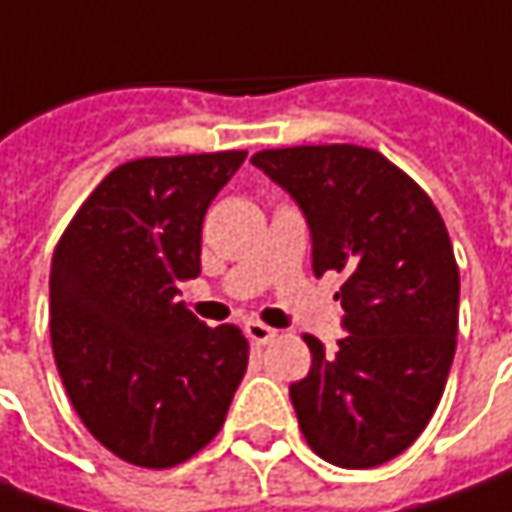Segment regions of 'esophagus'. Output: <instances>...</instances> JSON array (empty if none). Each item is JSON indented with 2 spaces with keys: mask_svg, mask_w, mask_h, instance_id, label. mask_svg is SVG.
<instances>
[{
  "mask_svg": "<svg viewBox=\"0 0 512 512\" xmlns=\"http://www.w3.org/2000/svg\"><path fill=\"white\" fill-rule=\"evenodd\" d=\"M243 332H246V338H249V341H252V344H257V346L275 341V335H278V332H275L272 326H266V323H260V321H246Z\"/></svg>",
  "mask_w": 512,
  "mask_h": 512,
  "instance_id": "obj_1",
  "label": "esophagus"
}]
</instances>
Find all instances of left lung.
<instances>
[{
    "label": "left lung",
    "mask_w": 512,
    "mask_h": 512,
    "mask_svg": "<svg viewBox=\"0 0 512 512\" xmlns=\"http://www.w3.org/2000/svg\"><path fill=\"white\" fill-rule=\"evenodd\" d=\"M312 232V269L344 272L346 338L303 341L289 387L306 444L346 470L401 456L430 424L458 335V266L441 214L412 177L364 145H292L252 157Z\"/></svg>",
    "instance_id": "1"
}]
</instances>
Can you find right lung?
Here are the masks:
<instances>
[{
	"label": "right lung",
	"mask_w": 512,
	"mask_h": 512,
	"mask_svg": "<svg viewBox=\"0 0 512 512\" xmlns=\"http://www.w3.org/2000/svg\"><path fill=\"white\" fill-rule=\"evenodd\" d=\"M246 151L117 166L56 243L51 346L74 410L105 450L166 470L220 433L249 341L177 300L200 275L203 217Z\"/></svg>",
	"instance_id": "1"
}]
</instances>
